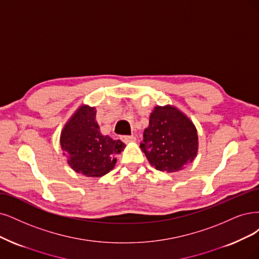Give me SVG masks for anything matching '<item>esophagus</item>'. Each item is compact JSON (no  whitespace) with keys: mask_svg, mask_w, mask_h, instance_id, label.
<instances>
[{"mask_svg":"<svg viewBox=\"0 0 259 259\" xmlns=\"http://www.w3.org/2000/svg\"><path fill=\"white\" fill-rule=\"evenodd\" d=\"M120 140L124 143H130V142H136L137 138L135 136H122L120 137Z\"/></svg>","mask_w":259,"mask_h":259,"instance_id":"34e87169","label":"esophagus"}]
</instances>
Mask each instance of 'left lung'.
<instances>
[{
    "instance_id": "8db88e82",
    "label": "left lung",
    "mask_w": 259,
    "mask_h": 259,
    "mask_svg": "<svg viewBox=\"0 0 259 259\" xmlns=\"http://www.w3.org/2000/svg\"><path fill=\"white\" fill-rule=\"evenodd\" d=\"M141 149L151 166L167 173L184 169L198 151V136L193 121L174 105L154 108L144 130Z\"/></svg>"
}]
</instances>
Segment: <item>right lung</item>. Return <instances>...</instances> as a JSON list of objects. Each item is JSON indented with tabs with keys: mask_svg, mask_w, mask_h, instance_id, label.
<instances>
[{
	"mask_svg": "<svg viewBox=\"0 0 259 259\" xmlns=\"http://www.w3.org/2000/svg\"><path fill=\"white\" fill-rule=\"evenodd\" d=\"M96 108L82 104L65 123L61 132V148L67 163L86 177H102L112 170L116 156L126 145L103 136L96 120Z\"/></svg>",
	"mask_w": 259,
	"mask_h": 259,
	"instance_id": "add662e5",
	"label": "right lung"
}]
</instances>
